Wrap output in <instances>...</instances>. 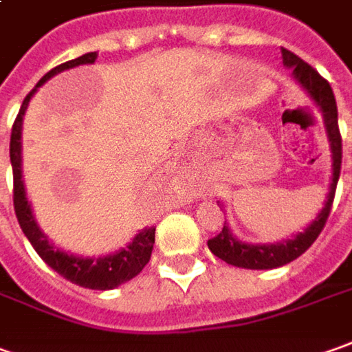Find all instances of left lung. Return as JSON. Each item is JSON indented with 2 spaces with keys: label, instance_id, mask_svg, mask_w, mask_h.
Returning <instances> with one entry per match:
<instances>
[{
  "label": "left lung",
  "instance_id": "8db88e82",
  "mask_svg": "<svg viewBox=\"0 0 352 352\" xmlns=\"http://www.w3.org/2000/svg\"><path fill=\"white\" fill-rule=\"evenodd\" d=\"M280 54H283V63L287 67H291L294 79L302 85L304 91L312 96V100L324 114L327 138H329V143H331L333 176H331L329 193H327V201H325L324 209L318 213L316 221H312L308 225V228H304V232H298L291 240H285V242H279V244H246V242H240L238 238L232 236V232H230V228H228L225 221L223 230L211 240H207V246L217 258L226 261L228 265H236V267H244V270L280 267L285 263H291L292 259H296L298 256H302L304 252L312 246L316 238L320 236V232L324 230L325 223H327V217H329L331 205H333V197H336L339 172H341L343 145H341V133H339V124H337V104L333 91H331V85L325 81L312 65H308L296 54H292L291 50L280 48Z\"/></svg>",
  "mask_w": 352,
  "mask_h": 352
}]
</instances>
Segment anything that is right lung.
Wrapping results in <instances>:
<instances>
[{"instance_id": "obj_1", "label": "right lung", "mask_w": 352, "mask_h": 352, "mask_svg": "<svg viewBox=\"0 0 352 352\" xmlns=\"http://www.w3.org/2000/svg\"><path fill=\"white\" fill-rule=\"evenodd\" d=\"M96 52H89L81 58L65 61L58 67H54L52 72H48L36 85L38 89L40 85L52 79L54 75L72 69L82 63H94L96 60ZM36 89H32L30 93L25 96L23 106L19 110V114L15 118V124L11 129V143H9V157H11V166H13V205H15V214L19 225L23 228L25 236L28 238V242L32 244V248L36 250L40 258L48 263L54 271H58L61 277H65L67 280H72L79 287L85 289H94V291H110L116 289L118 285L126 283V280L133 279L135 275L141 273V270L145 267L151 259V252H153V244H155V226L143 228L135 238L127 244L126 248H122L120 252L110 254L106 258H79L67 254L60 248H54L48 242V238L42 234V230L34 221V214L30 209V204L27 201V193H25V186H23V174H21V129H23V116L27 110L30 96L36 93Z\"/></svg>"}]
</instances>
